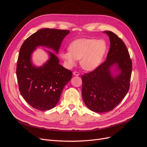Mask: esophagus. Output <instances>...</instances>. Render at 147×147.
<instances>
[{
  "mask_svg": "<svg viewBox=\"0 0 147 147\" xmlns=\"http://www.w3.org/2000/svg\"><path fill=\"white\" fill-rule=\"evenodd\" d=\"M73 74L74 75H75V76H78V75H80V73L78 72H77V71H75V72H74Z\"/></svg>",
  "mask_w": 147,
  "mask_h": 147,
  "instance_id": "1",
  "label": "esophagus"
}]
</instances>
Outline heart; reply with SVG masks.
Masks as SVG:
<instances>
[{
  "label": "heart",
  "instance_id": "b5f03b06",
  "mask_svg": "<svg viewBox=\"0 0 147 147\" xmlns=\"http://www.w3.org/2000/svg\"><path fill=\"white\" fill-rule=\"evenodd\" d=\"M107 51V44L103 39L81 38L71 42L69 50L62 51L61 57L69 67L80 59L82 68L91 71L98 67Z\"/></svg>",
  "mask_w": 147,
  "mask_h": 147
}]
</instances>
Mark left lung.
Masks as SVG:
<instances>
[{
    "label": "left lung",
    "instance_id": "obj_1",
    "mask_svg": "<svg viewBox=\"0 0 147 147\" xmlns=\"http://www.w3.org/2000/svg\"><path fill=\"white\" fill-rule=\"evenodd\" d=\"M110 40L105 61L91 72L82 75V97L88 109L97 113L112 110L121 102L130 87L132 60L124 42L111 31H105ZM117 63L121 73L113 78L109 69Z\"/></svg>",
    "mask_w": 147,
    "mask_h": 147
}]
</instances>
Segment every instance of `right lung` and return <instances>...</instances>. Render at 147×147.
Masks as SVG:
<instances>
[{
	"label": "right lung",
	"instance_id": "right-lung-1",
	"mask_svg": "<svg viewBox=\"0 0 147 147\" xmlns=\"http://www.w3.org/2000/svg\"><path fill=\"white\" fill-rule=\"evenodd\" d=\"M69 33V30L42 29L31 35L21 45L16 66L19 90L24 100L33 108L49 110L59 102L62 91L72 77V72L59 64L53 53L40 67L30 62L31 54L38 46H45L58 52L61 43Z\"/></svg>",
	"mask_w": 147,
	"mask_h": 147
}]
</instances>
